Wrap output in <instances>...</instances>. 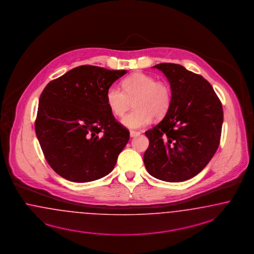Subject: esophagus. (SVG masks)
Masks as SVG:
<instances>
[{"label":"esophagus","instance_id":"34e87169","mask_svg":"<svg viewBox=\"0 0 254 254\" xmlns=\"http://www.w3.org/2000/svg\"><path fill=\"white\" fill-rule=\"evenodd\" d=\"M139 134H140V132L134 131V130H130V131H129V135H130V137H135V136H138Z\"/></svg>","mask_w":254,"mask_h":254}]
</instances>
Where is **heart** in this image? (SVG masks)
<instances>
[{"label":"heart","mask_w":254,"mask_h":254,"mask_svg":"<svg viewBox=\"0 0 254 254\" xmlns=\"http://www.w3.org/2000/svg\"><path fill=\"white\" fill-rule=\"evenodd\" d=\"M122 91L112 85L106 91V103L115 116H122L131 107L134 111L123 117L121 123L128 128L137 129L146 127L153 116L161 119L168 112L172 92L170 87L143 72H134L124 79Z\"/></svg>","instance_id":"1"}]
</instances>
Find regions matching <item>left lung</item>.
<instances>
[{
    "instance_id": "left-lung-1",
    "label": "left lung",
    "mask_w": 254,
    "mask_h": 254,
    "mask_svg": "<svg viewBox=\"0 0 254 254\" xmlns=\"http://www.w3.org/2000/svg\"><path fill=\"white\" fill-rule=\"evenodd\" d=\"M152 68L170 83L172 101L163 120L145 131L149 146L143 163L158 180L184 182L201 172L218 148L222 105L209 82L182 65L160 63Z\"/></svg>"
}]
</instances>
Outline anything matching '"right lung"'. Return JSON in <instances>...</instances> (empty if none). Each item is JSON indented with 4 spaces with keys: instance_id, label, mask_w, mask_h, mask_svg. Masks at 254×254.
Here are the masks:
<instances>
[{
    "instance_id": "1",
    "label": "right lung",
    "mask_w": 254,
    "mask_h": 254,
    "mask_svg": "<svg viewBox=\"0 0 254 254\" xmlns=\"http://www.w3.org/2000/svg\"><path fill=\"white\" fill-rule=\"evenodd\" d=\"M126 73L83 65L41 92L35 130L47 163L62 178L89 183L113 170L129 132L115 121L105 95Z\"/></svg>"
}]
</instances>
